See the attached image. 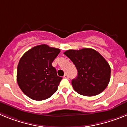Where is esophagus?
<instances>
[{
  "mask_svg": "<svg viewBox=\"0 0 127 127\" xmlns=\"http://www.w3.org/2000/svg\"><path fill=\"white\" fill-rule=\"evenodd\" d=\"M64 78H65V79H69V76L67 74H65L64 76Z\"/></svg>",
  "mask_w": 127,
  "mask_h": 127,
  "instance_id": "34e87169",
  "label": "esophagus"
}]
</instances>
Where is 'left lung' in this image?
<instances>
[{"mask_svg": "<svg viewBox=\"0 0 127 127\" xmlns=\"http://www.w3.org/2000/svg\"><path fill=\"white\" fill-rule=\"evenodd\" d=\"M64 54L77 70V76L72 81L74 90L87 97L102 92L108 85L111 76V68L105 58L92 48L69 50Z\"/></svg>", "mask_w": 127, "mask_h": 127, "instance_id": "8db88e82", "label": "left lung"}]
</instances>
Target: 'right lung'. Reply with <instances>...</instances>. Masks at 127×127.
Segmentation results:
<instances>
[{"label": "right lung", "instance_id": "obj_1", "mask_svg": "<svg viewBox=\"0 0 127 127\" xmlns=\"http://www.w3.org/2000/svg\"><path fill=\"white\" fill-rule=\"evenodd\" d=\"M60 50L46 44L31 48L24 53L17 68V83L27 97L43 100L52 96L58 89L61 77L51 65Z\"/></svg>", "mask_w": 127, "mask_h": 127}]
</instances>
